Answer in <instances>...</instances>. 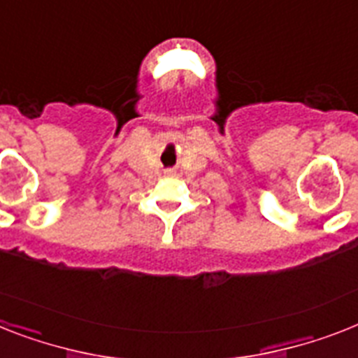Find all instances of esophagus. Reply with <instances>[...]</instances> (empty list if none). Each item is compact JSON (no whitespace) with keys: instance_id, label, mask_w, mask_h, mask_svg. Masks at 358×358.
Returning a JSON list of instances; mask_svg holds the SVG:
<instances>
[{"instance_id":"34e87169","label":"esophagus","mask_w":358,"mask_h":358,"mask_svg":"<svg viewBox=\"0 0 358 358\" xmlns=\"http://www.w3.org/2000/svg\"><path fill=\"white\" fill-rule=\"evenodd\" d=\"M168 176H170V177H173V176H176V172H173V170H168Z\"/></svg>"}]
</instances>
